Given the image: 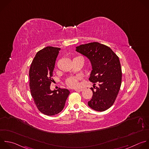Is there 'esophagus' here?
<instances>
[{
    "instance_id": "1",
    "label": "esophagus",
    "mask_w": 149,
    "mask_h": 149,
    "mask_svg": "<svg viewBox=\"0 0 149 149\" xmlns=\"http://www.w3.org/2000/svg\"><path fill=\"white\" fill-rule=\"evenodd\" d=\"M82 90H83L82 89H75V91L77 92H79V91L81 92V91H82Z\"/></svg>"
}]
</instances>
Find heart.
<instances>
[{"label": "heart", "mask_w": 149, "mask_h": 149, "mask_svg": "<svg viewBox=\"0 0 149 149\" xmlns=\"http://www.w3.org/2000/svg\"><path fill=\"white\" fill-rule=\"evenodd\" d=\"M80 79L78 76H72L68 77L65 83L68 87L75 88L78 85V81Z\"/></svg>", "instance_id": "1"}]
</instances>
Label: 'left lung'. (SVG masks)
I'll return each mask as SVG.
<instances>
[{
  "label": "left lung",
  "mask_w": 149,
  "mask_h": 149,
  "mask_svg": "<svg viewBox=\"0 0 149 149\" xmlns=\"http://www.w3.org/2000/svg\"><path fill=\"white\" fill-rule=\"evenodd\" d=\"M76 51L90 60L93 70L89 80L94 85L98 84V86L91 88L93 95L88 105L96 111L107 110L114 104L121 86L122 73L118 56L110 47L97 42L80 45Z\"/></svg>",
  "instance_id": "1"
}]
</instances>
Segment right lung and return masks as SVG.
<instances>
[{
	"instance_id": "add662e5",
	"label": "right lung",
	"mask_w": 149,
	"mask_h": 149,
	"mask_svg": "<svg viewBox=\"0 0 149 149\" xmlns=\"http://www.w3.org/2000/svg\"><path fill=\"white\" fill-rule=\"evenodd\" d=\"M61 48L48 46L38 52L29 70V86L31 96L38 111L53 116L64 109L70 91L58 88L51 91L53 72Z\"/></svg>"
}]
</instances>
